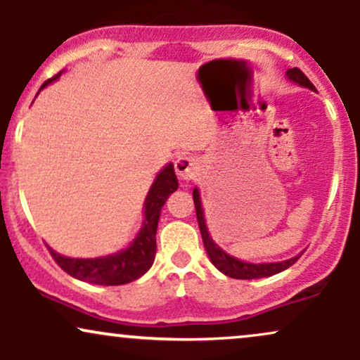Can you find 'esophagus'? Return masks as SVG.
<instances>
[{"label":"esophagus","instance_id":"esophagus-1","mask_svg":"<svg viewBox=\"0 0 360 360\" xmlns=\"http://www.w3.org/2000/svg\"><path fill=\"white\" fill-rule=\"evenodd\" d=\"M174 169L177 176L183 181H193L196 179L198 174H200V162L191 155H183L177 157V160L174 162Z\"/></svg>","mask_w":360,"mask_h":360}]
</instances>
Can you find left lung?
I'll return each instance as SVG.
<instances>
[{
	"label": "left lung",
	"instance_id": "obj_1",
	"mask_svg": "<svg viewBox=\"0 0 360 360\" xmlns=\"http://www.w3.org/2000/svg\"><path fill=\"white\" fill-rule=\"evenodd\" d=\"M286 76L292 82H298V84L303 86V88L315 91V86L311 84V81H309L303 74V71H300L298 68L288 69ZM193 200H194V208H196L198 225H200V232H201V237H203V243H205L206 252H208V257L213 262V266L217 267L218 271H221L225 276H229V278H233V279L269 278V276H274L278 274V272L291 267L292 264L301 257L300 254L292 259L283 260V262H271V264H250V262H243V260L232 257V255L226 254L225 250H221L220 247L213 242V238L210 237V232L208 229H206V223H205L203 208H201L200 193H198L196 188H194L193 191Z\"/></svg>",
	"mask_w": 360,
	"mask_h": 360
}]
</instances>
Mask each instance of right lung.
Listing matches in <instances>:
<instances>
[{
	"label": "right lung",
	"mask_w": 360,
	"mask_h": 360,
	"mask_svg": "<svg viewBox=\"0 0 360 360\" xmlns=\"http://www.w3.org/2000/svg\"><path fill=\"white\" fill-rule=\"evenodd\" d=\"M60 74L53 76L52 79L45 81L42 88L56 81ZM40 88V89H42ZM177 189V177L174 172V166L169 164L159 172L152 184L150 191L146 198V220H143L142 230H140L137 238L131 242V245L125 250H120L113 255L96 259H71L57 254L52 249H49L51 255L59 264L60 269H64L72 278L84 281V283L101 284V286H120V284L131 283L139 279L150 269L154 262L157 243L155 232L157 223H159L160 210L169 198V194Z\"/></svg>",
	"instance_id": "right-lung-1"
}]
</instances>
